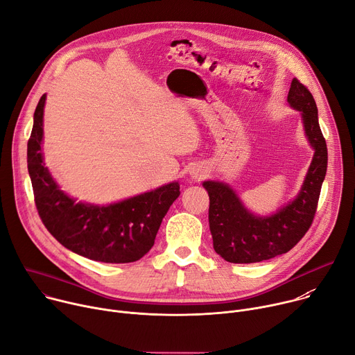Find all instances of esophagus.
I'll use <instances>...</instances> for the list:
<instances>
[{
  "mask_svg": "<svg viewBox=\"0 0 355 355\" xmlns=\"http://www.w3.org/2000/svg\"><path fill=\"white\" fill-rule=\"evenodd\" d=\"M195 178H198V175H195Z\"/></svg>",
  "mask_w": 355,
  "mask_h": 355,
  "instance_id": "esophagus-1",
  "label": "esophagus"
}]
</instances>
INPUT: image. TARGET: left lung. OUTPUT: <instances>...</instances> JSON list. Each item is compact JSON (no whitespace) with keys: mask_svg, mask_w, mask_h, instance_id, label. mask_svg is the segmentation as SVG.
Returning a JSON list of instances; mask_svg holds the SVG:
<instances>
[{"mask_svg":"<svg viewBox=\"0 0 355 355\" xmlns=\"http://www.w3.org/2000/svg\"><path fill=\"white\" fill-rule=\"evenodd\" d=\"M288 103L302 112L306 136L315 156L305 182L295 200L272 216L250 214L232 188L205 181L209 193V229L214 248L229 263H260L285 254L306 234L316 215L322 184L327 170V146L319 126L315 98L297 78L288 92Z\"/></svg>","mask_w":355,"mask_h":355,"instance_id":"obj_1","label":"left lung"}]
</instances>
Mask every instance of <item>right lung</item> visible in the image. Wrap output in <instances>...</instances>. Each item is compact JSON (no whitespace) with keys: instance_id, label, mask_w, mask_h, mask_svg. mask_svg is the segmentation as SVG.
Instances as JSON below:
<instances>
[{"instance_id":"1","label":"right lung","mask_w":355,"mask_h":355,"mask_svg":"<svg viewBox=\"0 0 355 355\" xmlns=\"http://www.w3.org/2000/svg\"><path fill=\"white\" fill-rule=\"evenodd\" d=\"M44 101L46 95H42L28 140V171L44 227L60 244L85 259L111 264L140 260L153 247L163 218L180 195L178 182L108 207L77 204L59 189L43 163Z\"/></svg>"}]
</instances>
